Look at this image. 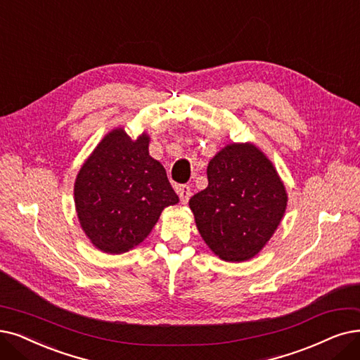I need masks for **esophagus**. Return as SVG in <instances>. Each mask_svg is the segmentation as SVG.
<instances>
[{
    "instance_id": "1",
    "label": "esophagus",
    "mask_w": 360,
    "mask_h": 360,
    "mask_svg": "<svg viewBox=\"0 0 360 360\" xmlns=\"http://www.w3.org/2000/svg\"><path fill=\"white\" fill-rule=\"evenodd\" d=\"M176 191H177V193L180 196L181 204H188L189 199H191V195H192V191H191L189 186L188 184H180V186H177Z\"/></svg>"
}]
</instances>
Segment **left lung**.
Here are the masks:
<instances>
[{"label": "left lung", "mask_w": 360, "mask_h": 360, "mask_svg": "<svg viewBox=\"0 0 360 360\" xmlns=\"http://www.w3.org/2000/svg\"><path fill=\"white\" fill-rule=\"evenodd\" d=\"M208 186L189 207L207 245L224 262H245L266 245L279 226L286 192L275 167L250 143H233L207 168Z\"/></svg>", "instance_id": "obj_1"}]
</instances>
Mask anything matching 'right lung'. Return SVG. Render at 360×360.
Masks as SVG:
<instances>
[{"label": "right lung", "instance_id": "right-lung-1", "mask_svg": "<svg viewBox=\"0 0 360 360\" xmlns=\"http://www.w3.org/2000/svg\"><path fill=\"white\" fill-rule=\"evenodd\" d=\"M149 137L131 140L110 131L81 167L75 207L85 235L108 254H122L143 242L165 207L179 196L165 168L149 155Z\"/></svg>", "mask_w": 360, "mask_h": 360}]
</instances>
